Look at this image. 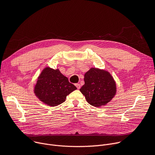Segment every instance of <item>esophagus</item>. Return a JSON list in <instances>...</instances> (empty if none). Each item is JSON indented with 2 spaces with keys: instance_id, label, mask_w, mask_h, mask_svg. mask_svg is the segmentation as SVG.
<instances>
[{
  "instance_id": "esophagus-1",
  "label": "esophagus",
  "mask_w": 155,
  "mask_h": 155,
  "mask_svg": "<svg viewBox=\"0 0 155 155\" xmlns=\"http://www.w3.org/2000/svg\"><path fill=\"white\" fill-rule=\"evenodd\" d=\"M75 86H76V87H77V89H78V90H79L80 88V84L79 83H77V84H75Z\"/></svg>"
}]
</instances>
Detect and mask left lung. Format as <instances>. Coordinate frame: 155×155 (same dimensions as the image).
Returning a JSON list of instances; mask_svg holds the SVG:
<instances>
[{
	"mask_svg": "<svg viewBox=\"0 0 155 155\" xmlns=\"http://www.w3.org/2000/svg\"><path fill=\"white\" fill-rule=\"evenodd\" d=\"M84 84L80 89L90 105L99 107L112 99L116 94V83L104 70L91 68L84 74Z\"/></svg>",
	"mask_w": 155,
	"mask_h": 155,
	"instance_id": "8db88e82",
	"label": "left lung"
}]
</instances>
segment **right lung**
Returning <instances> with one entry per match:
<instances>
[{
    "label": "right lung",
    "mask_w": 155,
    "mask_h": 155,
    "mask_svg": "<svg viewBox=\"0 0 155 155\" xmlns=\"http://www.w3.org/2000/svg\"><path fill=\"white\" fill-rule=\"evenodd\" d=\"M75 90L76 86L59 69L46 68L38 77L34 93L43 103L54 107L64 102L67 96Z\"/></svg>",
    "instance_id": "1"
}]
</instances>
